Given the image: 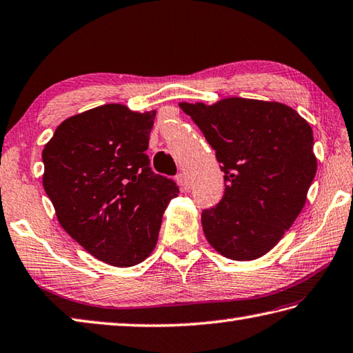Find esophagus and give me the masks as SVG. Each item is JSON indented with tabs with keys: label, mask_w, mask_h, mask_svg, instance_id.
I'll use <instances>...</instances> for the list:
<instances>
[{
	"label": "esophagus",
	"mask_w": 353,
	"mask_h": 353,
	"mask_svg": "<svg viewBox=\"0 0 353 353\" xmlns=\"http://www.w3.org/2000/svg\"><path fill=\"white\" fill-rule=\"evenodd\" d=\"M176 181H177L179 185H181L183 191H187L190 188V179H188L187 174H185V172H179Z\"/></svg>",
	"instance_id": "1"
}]
</instances>
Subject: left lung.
Returning a JSON list of instances; mask_svg holds the SVG:
<instances>
[{
    "label": "left lung",
    "instance_id": "8db88e82",
    "mask_svg": "<svg viewBox=\"0 0 353 353\" xmlns=\"http://www.w3.org/2000/svg\"><path fill=\"white\" fill-rule=\"evenodd\" d=\"M179 106L225 174L221 202L202 211L205 238L228 259L261 258L292 227L316 174L310 125L278 101L232 97Z\"/></svg>",
    "mask_w": 353,
    "mask_h": 353
}]
</instances>
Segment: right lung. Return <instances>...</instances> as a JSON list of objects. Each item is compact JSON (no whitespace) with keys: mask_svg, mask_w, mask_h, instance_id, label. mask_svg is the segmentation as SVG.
<instances>
[{"mask_svg":"<svg viewBox=\"0 0 353 353\" xmlns=\"http://www.w3.org/2000/svg\"><path fill=\"white\" fill-rule=\"evenodd\" d=\"M154 117L123 105L94 108L63 121L43 150V187L60 225L114 267L148 258L166 205L179 194L145 154Z\"/></svg>","mask_w":353,"mask_h":353,"instance_id":"1","label":"right lung"}]
</instances>
